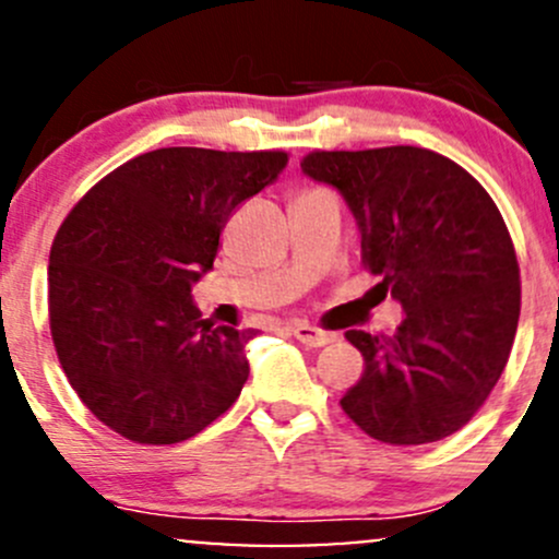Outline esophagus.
I'll use <instances>...</instances> for the list:
<instances>
[{"instance_id":"obj_1","label":"esophagus","mask_w":559,"mask_h":559,"mask_svg":"<svg viewBox=\"0 0 559 559\" xmlns=\"http://www.w3.org/2000/svg\"><path fill=\"white\" fill-rule=\"evenodd\" d=\"M292 332H295V337L302 345H308V348H321V345H329L334 340L332 332L316 329V326L305 324V321H297V324H292Z\"/></svg>"}]
</instances>
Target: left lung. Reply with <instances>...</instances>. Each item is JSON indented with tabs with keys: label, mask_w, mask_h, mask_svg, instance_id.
I'll list each match as a JSON object with an SVG mask.
<instances>
[{
	"label": "left lung",
	"mask_w": 559,
	"mask_h": 559,
	"mask_svg": "<svg viewBox=\"0 0 559 559\" xmlns=\"http://www.w3.org/2000/svg\"><path fill=\"white\" fill-rule=\"evenodd\" d=\"M302 171L354 211L374 289L404 308L393 337L345 332L364 372L340 407L385 444H428L466 426L507 367L520 321L512 235L485 187L423 146L310 152Z\"/></svg>",
	"instance_id": "left-lung-1"
}]
</instances>
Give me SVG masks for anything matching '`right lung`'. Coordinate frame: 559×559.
<instances>
[{"label":"right lung","instance_id":"obj_1","mask_svg":"<svg viewBox=\"0 0 559 559\" xmlns=\"http://www.w3.org/2000/svg\"><path fill=\"white\" fill-rule=\"evenodd\" d=\"M286 163L278 150L144 152L58 227L47 267L52 345L82 404L115 433L185 442L240 396L257 332L201 319L192 284L214 267L233 211Z\"/></svg>","mask_w":559,"mask_h":559}]
</instances>
